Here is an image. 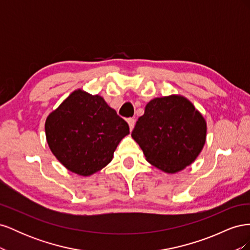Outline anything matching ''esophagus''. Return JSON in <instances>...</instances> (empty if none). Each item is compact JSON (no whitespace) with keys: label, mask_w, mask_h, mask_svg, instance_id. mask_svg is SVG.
I'll list each match as a JSON object with an SVG mask.
<instances>
[{"label":"esophagus","mask_w":250,"mask_h":250,"mask_svg":"<svg viewBox=\"0 0 250 250\" xmlns=\"http://www.w3.org/2000/svg\"><path fill=\"white\" fill-rule=\"evenodd\" d=\"M127 122H128V125H129V129L132 130L133 127H134V124H135V120L132 119V118H129L127 120Z\"/></svg>","instance_id":"obj_1"}]
</instances>
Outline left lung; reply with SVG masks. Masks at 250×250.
<instances>
[{"label": "left lung", "mask_w": 250, "mask_h": 250, "mask_svg": "<svg viewBox=\"0 0 250 250\" xmlns=\"http://www.w3.org/2000/svg\"><path fill=\"white\" fill-rule=\"evenodd\" d=\"M148 163L166 173H176L199 155L207 138V123L187 98H155L145 107L131 132Z\"/></svg>", "instance_id": "1"}]
</instances>
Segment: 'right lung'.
<instances>
[{
    "label": "right lung",
    "instance_id": "right-lung-1",
    "mask_svg": "<svg viewBox=\"0 0 250 250\" xmlns=\"http://www.w3.org/2000/svg\"><path fill=\"white\" fill-rule=\"evenodd\" d=\"M44 130L57 160L71 172L89 176L111 162L129 126L101 96L77 89L48 116Z\"/></svg>",
    "mask_w": 250,
    "mask_h": 250
}]
</instances>
